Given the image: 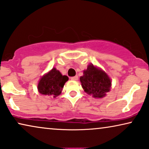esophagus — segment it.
Returning <instances> with one entry per match:
<instances>
[{
    "label": "esophagus",
    "instance_id": "obj_1",
    "mask_svg": "<svg viewBox=\"0 0 149 149\" xmlns=\"http://www.w3.org/2000/svg\"><path fill=\"white\" fill-rule=\"evenodd\" d=\"M71 80H78V77L77 76H73V77H71Z\"/></svg>",
    "mask_w": 149,
    "mask_h": 149
}]
</instances>
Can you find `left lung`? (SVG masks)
Here are the masks:
<instances>
[{"label": "left lung", "mask_w": 149, "mask_h": 149, "mask_svg": "<svg viewBox=\"0 0 149 149\" xmlns=\"http://www.w3.org/2000/svg\"><path fill=\"white\" fill-rule=\"evenodd\" d=\"M85 92L93 97L102 98L110 90L111 80L108 75L93 65H89L80 78Z\"/></svg>", "instance_id": "8db88e82"}]
</instances>
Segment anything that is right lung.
I'll list each match as a JSON object with an SVG mask.
<instances>
[{"label":"right lung","instance_id":"add662e5","mask_svg":"<svg viewBox=\"0 0 149 149\" xmlns=\"http://www.w3.org/2000/svg\"><path fill=\"white\" fill-rule=\"evenodd\" d=\"M68 80L67 76H63L60 71L53 68L39 80L38 91L42 95L56 97L61 94L65 83Z\"/></svg>","mask_w":149,"mask_h":149}]
</instances>
